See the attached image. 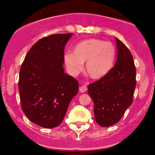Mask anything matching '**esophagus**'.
Segmentation results:
<instances>
[{"label":"esophagus","mask_w":155,"mask_h":155,"mask_svg":"<svg viewBox=\"0 0 155 155\" xmlns=\"http://www.w3.org/2000/svg\"><path fill=\"white\" fill-rule=\"evenodd\" d=\"M87 90V85H85V84H84V85H81L80 87H79V91H80L81 93L85 92Z\"/></svg>","instance_id":"esophagus-1"}]
</instances>
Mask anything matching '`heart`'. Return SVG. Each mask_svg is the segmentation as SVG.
Wrapping results in <instances>:
<instances>
[{"instance_id": "b5f03b06", "label": "heart", "mask_w": 155, "mask_h": 155, "mask_svg": "<svg viewBox=\"0 0 155 155\" xmlns=\"http://www.w3.org/2000/svg\"><path fill=\"white\" fill-rule=\"evenodd\" d=\"M73 53L64 54V61L72 73L81 70L86 62V72L91 78L99 79L111 70L116 57V49L110 42L98 39L81 41L74 47Z\"/></svg>"}]
</instances>
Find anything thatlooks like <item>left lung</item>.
I'll list each match as a JSON object with an SVG mask.
<instances>
[{"mask_svg": "<svg viewBox=\"0 0 155 155\" xmlns=\"http://www.w3.org/2000/svg\"><path fill=\"white\" fill-rule=\"evenodd\" d=\"M117 59L114 67L102 78L87 86L94 102V119L107 127L120 120L133 102L136 87V68L130 51L116 39Z\"/></svg>", "mask_w": 155, "mask_h": 155, "instance_id": "8db88e82", "label": "left lung"}]
</instances>
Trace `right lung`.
Listing matches in <instances>:
<instances>
[{
  "label": "right lung",
  "instance_id": "right-lung-1",
  "mask_svg": "<svg viewBox=\"0 0 155 155\" xmlns=\"http://www.w3.org/2000/svg\"><path fill=\"white\" fill-rule=\"evenodd\" d=\"M72 33L53 34L36 42L19 73L21 109L32 123L53 128L62 123L78 81L64 73V47Z\"/></svg>",
  "mask_w": 155,
  "mask_h": 155
}]
</instances>
